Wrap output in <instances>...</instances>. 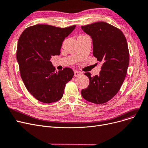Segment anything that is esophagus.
Instances as JSON below:
<instances>
[{"label": "esophagus", "mask_w": 148, "mask_h": 148, "mask_svg": "<svg viewBox=\"0 0 148 148\" xmlns=\"http://www.w3.org/2000/svg\"><path fill=\"white\" fill-rule=\"evenodd\" d=\"M82 74V73L79 71H74V76L75 77H78Z\"/></svg>", "instance_id": "obj_1"}]
</instances>
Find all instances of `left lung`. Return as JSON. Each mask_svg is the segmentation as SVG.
<instances>
[{
    "mask_svg": "<svg viewBox=\"0 0 148 148\" xmlns=\"http://www.w3.org/2000/svg\"><path fill=\"white\" fill-rule=\"evenodd\" d=\"M81 28L91 36L93 55L103 63L99 75L85 74L89 84L81 94L89 102L104 103L117 94L125 80L130 62L127 41L119 29L106 22H95Z\"/></svg>",
    "mask_w": 148,
    "mask_h": 148,
    "instance_id": "1",
    "label": "left lung"
}]
</instances>
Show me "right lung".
I'll list each match as a JSON object with an SVG mask.
<instances>
[{
	"instance_id": "obj_1",
	"label": "right lung",
	"mask_w": 148,
	"mask_h": 148,
	"mask_svg": "<svg viewBox=\"0 0 148 148\" xmlns=\"http://www.w3.org/2000/svg\"><path fill=\"white\" fill-rule=\"evenodd\" d=\"M75 27L36 25L25 29L18 38L16 57L21 78L38 101L51 103L61 99L66 83L73 78L74 72L69 68L56 71L51 59L60 55L62 42Z\"/></svg>"
}]
</instances>
